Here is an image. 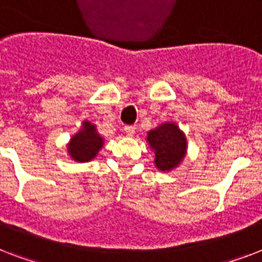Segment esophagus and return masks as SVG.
Listing matches in <instances>:
<instances>
[{
    "label": "esophagus",
    "instance_id": "1",
    "mask_svg": "<svg viewBox=\"0 0 262 262\" xmlns=\"http://www.w3.org/2000/svg\"><path fill=\"white\" fill-rule=\"evenodd\" d=\"M136 132V127L133 126V125H127V126H125V133H126L127 136H133L135 135Z\"/></svg>",
    "mask_w": 262,
    "mask_h": 262
}]
</instances>
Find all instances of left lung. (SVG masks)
Here are the masks:
<instances>
[{"mask_svg":"<svg viewBox=\"0 0 262 262\" xmlns=\"http://www.w3.org/2000/svg\"><path fill=\"white\" fill-rule=\"evenodd\" d=\"M147 141L155 154V166L160 171H171L186 156V136L175 122H164L148 132Z\"/></svg>","mask_w":262,"mask_h":262,"instance_id":"left-lung-1","label":"left lung"}]
</instances>
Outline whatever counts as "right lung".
Wrapping results in <instances>:
<instances>
[{
	"mask_svg": "<svg viewBox=\"0 0 262 262\" xmlns=\"http://www.w3.org/2000/svg\"><path fill=\"white\" fill-rule=\"evenodd\" d=\"M104 139L98 133V129L90 121H84L83 126L68 143V154L79 163L90 162L102 149Z\"/></svg>",
	"mask_w": 262,
	"mask_h": 262,
	"instance_id": "obj_1",
	"label": "right lung"
}]
</instances>
